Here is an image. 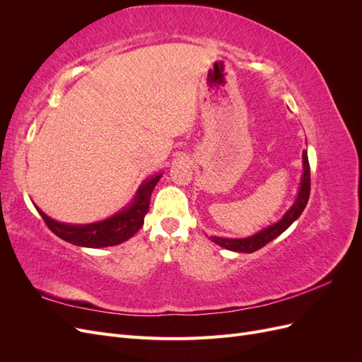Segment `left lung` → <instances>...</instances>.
I'll return each mask as SVG.
<instances>
[{"label":"left lung","mask_w":362,"mask_h":362,"mask_svg":"<svg viewBox=\"0 0 362 362\" xmlns=\"http://www.w3.org/2000/svg\"><path fill=\"white\" fill-rule=\"evenodd\" d=\"M303 157V177L300 182V189L298 199H296L294 205L287 211V214L284 216L281 221L275 225H272L266 229H262L258 234L247 237V238H221V237H210L211 242L216 245L222 246L228 250H234V252H255L261 249L262 246H266L270 243L273 238H276L279 234H282L286 229L298 218L302 211L305 210L306 204H308L310 199V192H311V173H310V163H308V156H306V151L302 152Z\"/></svg>","instance_id":"left-lung-1"}]
</instances>
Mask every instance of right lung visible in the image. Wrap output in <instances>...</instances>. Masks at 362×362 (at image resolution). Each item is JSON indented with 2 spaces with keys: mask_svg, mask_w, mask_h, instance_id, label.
I'll return each mask as SVG.
<instances>
[{
  "mask_svg": "<svg viewBox=\"0 0 362 362\" xmlns=\"http://www.w3.org/2000/svg\"><path fill=\"white\" fill-rule=\"evenodd\" d=\"M160 177L161 175H157V177L141 184L133 204L127 210L107 218L104 222L92 225H64L52 221L39 208L37 211L51 231L64 242L84 247L115 246L133 237L144 225L145 214L149 210L152 190H154Z\"/></svg>",
  "mask_w": 362,
  "mask_h": 362,
  "instance_id": "1",
  "label": "right lung"
}]
</instances>
